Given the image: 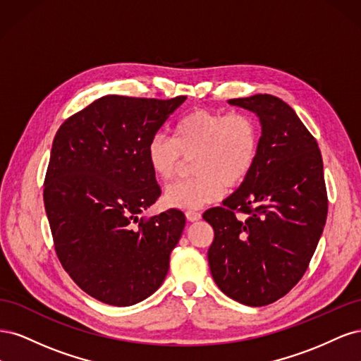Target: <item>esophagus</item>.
Masks as SVG:
<instances>
[{"instance_id":"1","label":"esophagus","mask_w":361,"mask_h":361,"mask_svg":"<svg viewBox=\"0 0 361 361\" xmlns=\"http://www.w3.org/2000/svg\"><path fill=\"white\" fill-rule=\"evenodd\" d=\"M187 220L188 221H191V223H194V221H199L200 218H202V214L200 212H195V211H187Z\"/></svg>"}]
</instances>
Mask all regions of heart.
<instances>
[{
	"mask_svg": "<svg viewBox=\"0 0 361 361\" xmlns=\"http://www.w3.org/2000/svg\"><path fill=\"white\" fill-rule=\"evenodd\" d=\"M259 152L255 120L241 113L194 110L180 118L174 138L161 133L149 140L147 162L157 176L170 180L183 158H192L195 174L170 183L164 200L170 207L197 211L220 200L224 187L235 188L253 171Z\"/></svg>",
	"mask_w": 361,
	"mask_h": 361,
	"instance_id": "1",
	"label": "heart"
}]
</instances>
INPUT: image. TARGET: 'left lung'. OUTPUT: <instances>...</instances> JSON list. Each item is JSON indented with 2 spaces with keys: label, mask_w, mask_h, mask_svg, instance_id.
<instances>
[{
  "label": "left lung",
  "mask_w": 361,
  "mask_h": 361,
  "mask_svg": "<svg viewBox=\"0 0 361 361\" xmlns=\"http://www.w3.org/2000/svg\"><path fill=\"white\" fill-rule=\"evenodd\" d=\"M259 117L262 135L250 176L203 214L214 227L207 250L216 286L260 307L286 295L304 276L329 211L318 143L281 99L255 94L228 101ZM248 213L238 221L234 211Z\"/></svg>",
  "instance_id": "8db88e82"
}]
</instances>
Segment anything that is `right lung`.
Returning a JSON list of instances; mask_svg holds the SVG:
<instances>
[{
  "label": "right lung",
  "mask_w": 361,
  "mask_h": 361,
  "mask_svg": "<svg viewBox=\"0 0 361 361\" xmlns=\"http://www.w3.org/2000/svg\"><path fill=\"white\" fill-rule=\"evenodd\" d=\"M187 97L108 94L73 114L52 141L43 202L57 256L90 297L126 307L166 279L185 215H140L159 194L146 149Z\"/></svg>",
  "instance_id": "1"
}]
</instances>
